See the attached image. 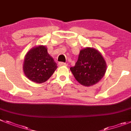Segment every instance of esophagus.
<instances>
[{
    "label": "esophagus",
    "instance_id": "1",
    "mask_svg": "<svg viewBox=\"0 0 131 131\" xmlns=\"http://www.w3.org/2000/svg\"><path fill=\"white\" fill-rule=\"evenodd\" d=\"M58 64H59V66H67V63L64 62H59Z\"/></svg>",
    "mask_w": 131,
    "mask_h": 131
}]
</instances>
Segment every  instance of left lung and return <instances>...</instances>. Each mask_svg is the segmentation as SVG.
Wrapping results in <instances>:
<instances>
[{
  "label": "left lung",
  "instance_id": "obj_1",
  "mask_svg": "<svg viewBox=\"0 0 131 131\" xmlns=\"http://www.w3.org/2000/svg\"><path fill=\"white\" fill-rule=\"evenodd\" d=\"M70 69L80 84L90 86L103 78L106 71V64L100 52L87 47L80 51L75 66Z\"/></svg>",
  "mask_w": 131,
  "mask_h": 131
}]
</instances>
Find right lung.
Instances as JSON below:
<instances>
[{
	"instance_id": "obj_1",
	"label": "right lung",
	"mask_w": 131,
	"mask_h": 131,
	"mask_svg": "<svg viewBox=\"0 0 131 131\" xmlns=\"http://www.w3.org/2000/svg\"><path fill=\"white\" fill-rule=\"evenodd\" d=\"M57 68V63L43 45L31 49L25 57L24 72L26 77L34 82L47 81Z\"/></svg>"
}]
</instances>
